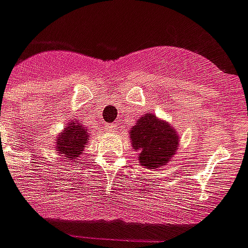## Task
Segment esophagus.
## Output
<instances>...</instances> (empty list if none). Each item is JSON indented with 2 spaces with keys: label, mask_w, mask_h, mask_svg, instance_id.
<instances>
[{
  "label": "esophagus",
  "mask_w": 248,
  "mask_h": 248,
  "mask_svg": "<svg viewBox=\"0 0 248 248\" xmlns=\"http://www.w3.org/2000/svg\"><path fill=\"white\" fill-rule=\"evenodd\" d=\"M105 129H106L107 132H114V130L116 129V125H115V124H110V123H106V124H105Z\"/></svg>",
  "instance_id": "obj_1"
}]
</instances>
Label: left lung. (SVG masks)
<instances>
[{"mask_svg":"<svg viewBox=\"0 0 248 248\" xmlns=\"http://www.w3.org/2000/svg\"><path fill=\"white\" fill-rule=\"evenodd\" d=\"M129 137L134 150L138 151V160L150 170L166 166L178 147L176 130L155 115L146 114L132 126Z\"/></svg>","mask_w":248,"mask_h":248,"instance_id":"8db88e82","label":"left lung"}]
</instances>
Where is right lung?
<instances>
[{
  "label": "right lung",
  "instance_id": "add662e5",
  "mask_svg": "<svg viewBox=\"0 0 248 248\" xmlns=\"http://www.w3.org/2000/svg\"><path fill=\"white\" fill-rule=\"evenodd\" d=\"M89 133L85 126L81 125L78 122L68 123V126L64 128L63 133L58 137L57 141V150L59 154H63L68 158L70 162L80 158L84 145L89 140Z\"/></svg>",
  "mask_w": 248,
  "mask_h": 248
}]
</instances>
